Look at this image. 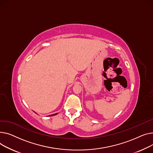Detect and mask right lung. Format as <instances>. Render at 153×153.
Returning <instances> with one entry per match:
<instances>
[{
	"label": "right lung",
	"instance_id": "right-lung-1",
	"mask_svg": "<svg viewBox=\"0 0 153 153\" xmlns=\"http://www.w3.org/2000/svg\"><path fill=\"white\" fill-rule=\"evenodd\" d=\"M36 113V112H35ZM57 113H56V114H51V115H49V116H53V115H57Z\"/></svg>",
	"mask_w": 153,
	"mask_h": 153
}]
</instances>
